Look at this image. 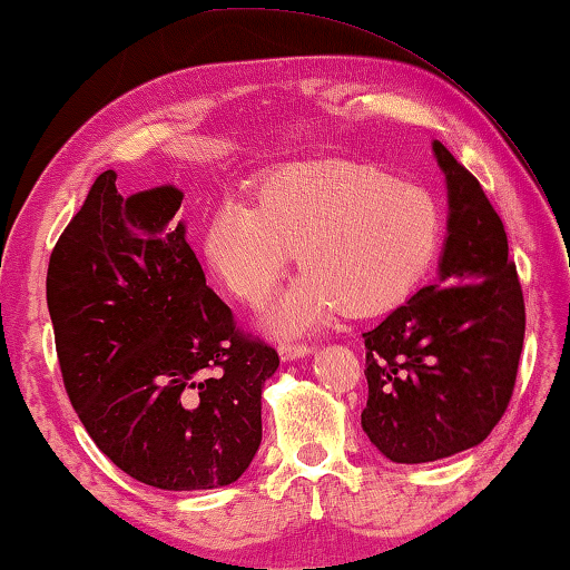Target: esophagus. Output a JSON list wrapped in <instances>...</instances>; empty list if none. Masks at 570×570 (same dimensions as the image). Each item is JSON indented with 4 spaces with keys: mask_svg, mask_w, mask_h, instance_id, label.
<instances>
[{
    "mask_svg": "<svg viewBox=\"0 0 570 570\" xmlns=\"http://www.w3.org/2000/svg\"><path fill=\"white\" fill-rule=\"evenodd\" d=\"M313 355V347L311 345H301V343H283L279 345V357L283 361H301V357Z\"/></svg>",
    "mask_w": 570,
    "mask_h": 570,
    "instance_id": "obj_1",
    "label": "esophagus"
}]
</instances>
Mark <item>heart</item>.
Here are the masks:
<instances>
[{
    "label": "heart",
    "mask_w": 570,
    "mask_h": 570,
    "mask_svg": "<svg viewBox=\"0 0 570 570\" xmlns=\"http://www.w3.org/2000/svg\"><path fill=\"white\" fill-rule=\"evenodd\" d=\"M441 239L431 193L357 163H301L269 175L259 205L229 195L215 207L205 257L227 291L257 305L301 249L305 269L269 311L277 335L317 331L341 315L391 307L423 277Z\"/></svg>",
    "instance_id": "heart-1"
}]
</instances>
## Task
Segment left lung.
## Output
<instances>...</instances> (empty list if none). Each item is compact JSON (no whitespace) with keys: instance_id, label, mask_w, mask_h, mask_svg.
I'll list each match as a JSON object with an SVG mask.
<instances>
[{"instance_id":"obj_1","label":"left lung","mask_w":570,"mask_h":570,"mask_svg":"<svg viewBox=\"0 0 570 570\" xmlns=\"http://www.w3.org/2000/svg\"><path fill=\"white\" fill-rule=\"evenodd\" d=\"M448 189L438 279L365 337L371 443L393 463H431L483 443L513 395L525 305L501 217L483 187L433 142Z\"/></svg>"}]
</instances>
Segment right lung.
<instances>
[{
    "mask_svg": "<svg viewBox=\"0 0 570 570\" xmlns=\"http://www.w3.org/2000/svg\"><path fill=\"white\" fill-rule=\"evenodd\" d=\"M95 179L47 269L65 387L109 461L163 491H213L243 475L263 441V387L279 357L235 331L209 291L185 193L122 197Z\"/></svg>",
    "mask_w": 570,
    "mask_h": 570,
    "instance_id": "obj_1",
    "label": "right lung"
}]
</instances>
